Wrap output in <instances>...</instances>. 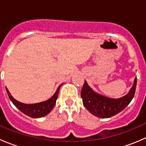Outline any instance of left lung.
<instances>
[{
	"instance_id": "1",
	"label": "left lung",
	"mask_w": 146,
	"mask_h": 146,
	"mask_svg": "<svg viewBox=\"0 0 146 146\" xmlns=\"http://www.w3.org/2000/svg\"><path fill=\"white\" fill-rule=\"evenodd\" d=\"M137 78L129 93L120 99H111L97 94L84 82L81 90L82 103L85 108L93 115L101 118H110L124 110L134 97Z\"/></svg>"
}]
</instances>
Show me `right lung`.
I'll use <instances>...</instances> for the list:
<instances>
[{"label":"right lung","mask_w":146,"mask_h":146,"mask_svg":"<svg viewBox=\"0 0 146 146\" xmlns=\"http://www.w3.org/2000/svg\"><path fill=\"white\" fill-rule=\"evenodd\" d=\"M61 85L58 86L55 94L50 99H48V100L42 102L40 103L32 104H27L20 102L16 100L15 99H14L12 97V95H10L9 91H8L7 88L6 91L10 100L13 103V104L20 111H22L23 114H26V115H27L29 117H32V118H41V117H43L46 115V114H48L53 110V108H54V107L56 104V102L57 98H58V92H59V89L61 88Z\"/></svg>","instance_id":"right-lung-1"}]
</instances>
